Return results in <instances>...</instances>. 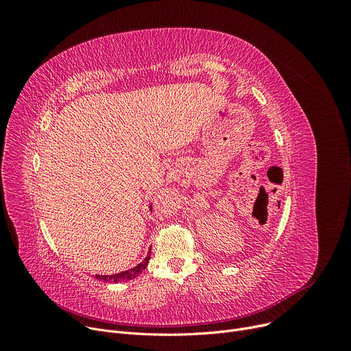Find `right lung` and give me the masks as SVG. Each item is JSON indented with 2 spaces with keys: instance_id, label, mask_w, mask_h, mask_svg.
Returning a JSON list of instances; mask_svg holds the SVG:
<instances>
[{
  "instance_id": "right-lung-1",
  "label": "right lung",
  "mask_w": 351,
  "mask_h": 351,
  "mask_svg": "<svg viewBox=\"0 0 351 351\" xmlns=\"http://www.w3.org/2000/svg\"><path fill=\"white\" fill-rule=\"evenodd\" d=\"M149 254H151V249H149ZM149 254L145 257V261L142 263H139L134 269H129L126 271H122V273H118V274H112V276H99V274H97L95 278L102 280V282H114V283L123 282V280H132V279L136 278V276H139L145 270L147 263H149V259H151Z\"/></svg>"
}]
</instances>
